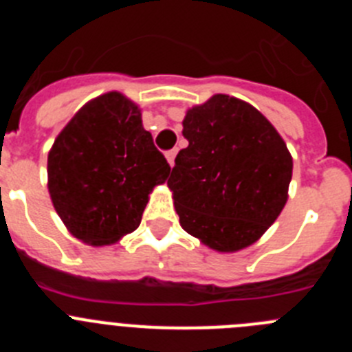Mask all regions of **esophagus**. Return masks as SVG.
Instances as JSON below:
<instances>
[{
    "label": "esophagus",
    "mask_w": 352,
    "mask_h": 352,
    "mask_svg": "<svg viewBox=\"0 0 352 352\" xmlns=\"http://www.w3.org/2000/svg\"><path fill=\"white\" fill-rule=\"evenodd\" d=\"M174 157H176V149H170V151H167L166 153V158H167V162H169L170 167L174 166Z\"/></svg>",
    "instance_id": "obj_1"
}]
</instances>
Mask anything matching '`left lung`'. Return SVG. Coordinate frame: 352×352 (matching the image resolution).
Segmentation results:
<instances>
[{
  "label": "left lung",
  "instance_id": "1",
  "mask_svg": "<svg viewBox=\"0 0 352 352\" xmlns=\"http://www.w3.org/2000/svg\"><path fill=\"white\" fill-rule=\"evenodd\" d=\"M183 138L167 182L183 229L222 254L256 243L289 197L280 133L254 105L219 93L186 111Z\"/></svg>",
  "mask_w": 352,
  "mask_h": 352
}]
</instances>
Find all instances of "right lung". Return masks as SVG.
<instances>
[{"instance_id":"obj_1","label":"right lung","mask_w":352,"mask_h":352,"mask_svg":"<svg viewBox=\"0 0 352 352\" xmlns=\"http://www.w3.org/2000/svg\"><path fill=\"white\" fill-rule=\"evenodd\" d=\"M169 173L142 126L141 107L120 91L84 104L47 157L52 206L68 232L89 247L113 245L135 231L149 194Z\"/></svg>"}]
</instances>
